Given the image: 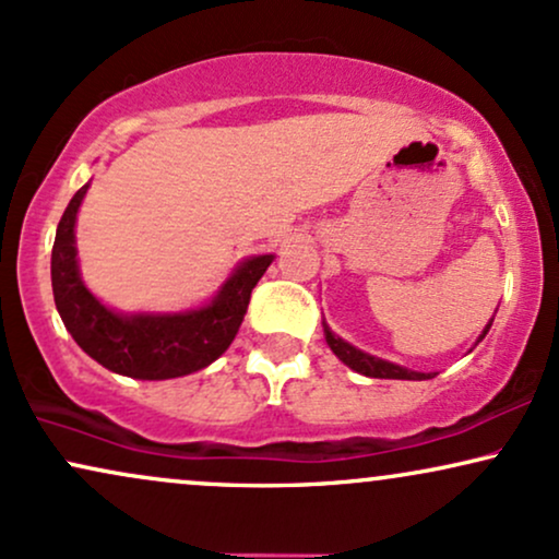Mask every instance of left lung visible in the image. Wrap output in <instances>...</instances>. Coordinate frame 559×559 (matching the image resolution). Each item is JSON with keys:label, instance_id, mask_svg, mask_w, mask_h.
Instances as JSON below:
<instances>
[{"label": "left lung", "instance_id": "1", "mask_svg": "<svg viewBox=\"0 0 559 559\" xmlns=\"http://www.w3.org/2000/svg\"><path fill=\"white\" fill-rule=\"evenodd\" d=\"M487 332H490V323H487V329H485V334ZM326 342H329V347H332V353L340 357L344 365H349V368L357 370V373H362V376L396 378V381H425V378H432V373H415V370L399 368V365H394V362H385V360H378V357H373V355H365L357 347H353V344H347L344 340H340V336H334L329 329H326Z\"/></svg>", "mask_w": 559, "mask_h": 559}]
</instances>
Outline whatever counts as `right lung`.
I'll list each match as a JSON object with an SVG mask.
<instances>
[{"instance_id": "right-lung-1", "label": "right lung", "mask_w": 559, "mask_h": 559, "mask_svg": "<svg viewBox=\"0 0 559 559\" xmlns=\"http://www.w3.org/2000/svg\"><path fill=\"white\" fill-rule=\"evenodd\" d=\"M87 186H82L59 219L51 251V287L67 332L85 353L114 373L165 381L202 370L230 347L251 302V290L274 257H257L225 282L210 306L174 316H123L100 306L78 274L74 219Z\"/></svg>"}]
</instances>
